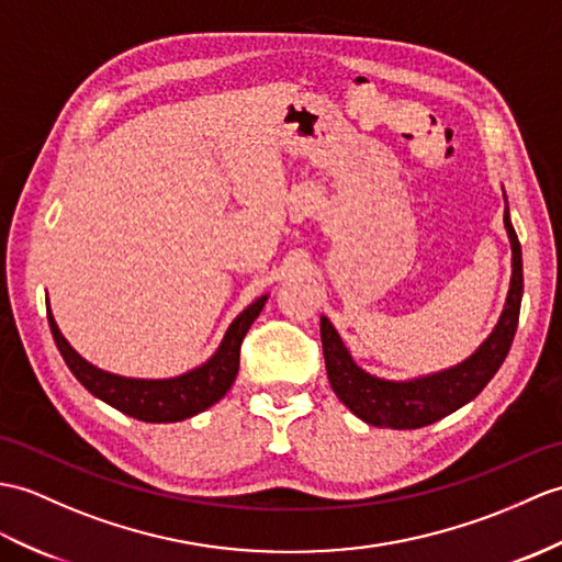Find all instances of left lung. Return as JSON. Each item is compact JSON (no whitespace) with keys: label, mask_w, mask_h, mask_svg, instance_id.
I'll return each mask as SVG.
<instances>
[{"label":"left lung","mask_w":562,"mask_h":562,"mask_svg":"<svg viewBox=\"0 0 562 562\" xmlns=\"http://www.w3.org/2000/svg\"><path fill=\"white\" fill-rule=\"evenodd\" d=\"M505 199V232L513 249V276L510 290L505 296L501 318L484 342L476 347L474 355L454 363L450 369L436 373L407 378V381H393L363 371L351 357V351L342 342L340 333L335 330L328 316H321V342L325 357V371L345 407L359 416L361 422L378 428H422L434 424L442 416L458 412L467 402H472L481 390L488 385L495 371L501 369L507 351H510L513 337L517 330L519 304H521V246L510 220V207Z\"/></svg>","instance_id":"8db88e82"}]
</instances>
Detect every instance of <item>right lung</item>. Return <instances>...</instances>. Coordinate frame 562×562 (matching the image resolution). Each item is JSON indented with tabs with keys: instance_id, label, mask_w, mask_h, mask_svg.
Masks as SVG:
<instances>
[{
	"instance_id": "1",
	"label": "right lung",
	"mask_w": 562,
	"mask_h": 562,
	"mask_svg": "<svg viewBox=\"0 0 562 562\" xmlns=\"http://www.w3.org/2000/svg\"><path fill=\"white\" fill-rule=\"evenodd\" d=\"M268 302V294L258 296L254 304L246 306L237 318L229 323V328L222 337V342L213 351V357L203 361L187 373L175 378H132L104 371L95 363H90L86 357L69 345L67 337L61 335L59 325L52 316L47 302V321L52 337H55L59 355L67 361L69 371L76 375L88 393H93L98 400L108 402L110 407L120 409L126 416H134L138 422L148 424H175L184 422L189 416H195L213 407L215 402L227 395L234 378L239 371V349L244 335L249 333L251 323L258 318Z\"/></svg>"
}]
</instances>
